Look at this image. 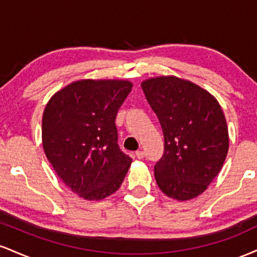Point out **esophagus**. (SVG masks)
<instances>
[{"instance_id": "1", "label": "esophagus", "mask_w": 257, "mask_h": 257, "mask_svg": "<svg viewBox=\"0 0 257 257\" xmlns=\"http://www.w3.org/2000/svg\"><path fill=\"white\" fill-rule=\"evenodd\" d=\"M135 156H137V158H139V159H143L144 157H145V152L141 151V150H139V151L135 152Z\"/></svg>"}]
</instances>
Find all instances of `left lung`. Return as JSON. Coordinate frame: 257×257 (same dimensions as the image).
<instances>
[{"label":"left lung","mask_w":257,"mask_h":257,"mask_svg":"<svg viewBox=\"0 0 257 257\" xmlns=\"http://www.w3.org/2000/svg\"><path fill=\"white\" fill-rule=\"evenodd\" d=\"M141 87L164 135L156 182L169 198H196L219 174L228 152L222 108L208 90L175 76L145 79Z\"/></svg>","instance_id":"left-lung-1"}]
</instances>
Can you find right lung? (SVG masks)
I'll list each match as a JSON object with an SVG mask.
<instances>
[{
  "instance_id": "obj_1",
  "label": "right lung",
  "mask_w": 257,
  "mask_h": 257,
  "mask_svg": "<svg viewBox=\"0 0 257 257\" xmlns=\"http://www.w3.org/2000/svg\"><path fill=\"white\" fill-rule=\"evenodd\" d=\"M125 79H79L47 102L42 145L55 173L73 193L101 200L122 185L132 158L119 150L116 116L132 91Z\"/></svg>"
}]
</instances>
